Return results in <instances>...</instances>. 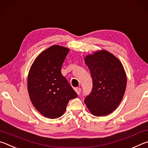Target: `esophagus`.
<instances>
[{"label":"esophagus","mask_w":148,"mask_h":148,"mask_svg":"<svg viewBox=\"0 0 148 148\" xmlns=\"http://www.w3.org/2000/svg\"><path fill=\"white\" fill-rule=\"evenodd\" d=\"M75 92H76V93L78 95H79L80 94H81V88H75Z\"/></svg>","instance_id":"obj_1"}]
</instances>
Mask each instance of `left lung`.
Returning <instances> with one entry per match:
<instances>
[{"label":"left lung","instance_id":"1","mask_svg":"<svg viewBox=\"0 0 148 148\" xmlns=\"http://www.w3.org/2000/svg\"><path fill=\"white\" fill-rule=\"evenodd\" d=\"M91 74L93 88L84 103L93 115L107 116L120 105L125 94L127 76L121 62L105 50L84 58Z\"/></svg>","mask_w":148,"mask_h":148}]
</instances>
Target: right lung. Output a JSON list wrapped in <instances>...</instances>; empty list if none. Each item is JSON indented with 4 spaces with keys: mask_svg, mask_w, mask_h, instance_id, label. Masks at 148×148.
<instances>
[{
    "mask_svg": "<svg viewBox=\"0 0 148 148\" xmlns=\"http://www.w3.org/2000/svg\"><path fill=\"white\" fill-rule=\"evenodd\" d=\"M69 51L60 45L51 46L37 56L28 72L30 99L36 109L46 118L60 117L69 101L78 96L61 73Z\"/></svg>",
    "mask_w": 148,
    "mask_h": 148,
    "instance_id": "1",
    "label": "right lung"
}]
</instances>
